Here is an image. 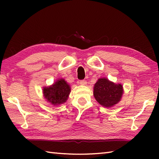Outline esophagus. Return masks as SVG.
Returning <instances> with one entry per match:
<instances>
[{"label": "esophagus", "instance_id": "obj_1", "mask_svg": "<svg viewBox=\"0 0 159 159\" xmlns=\"http://www.w3.org/2000/svg\"><path fill=\"white\" fill-rule=\"evenodd\" d=\"M80 85H87V81L85 80H80Z\"/></svg>", "mask_w": 159, "mask_h": 159}]
</instances>
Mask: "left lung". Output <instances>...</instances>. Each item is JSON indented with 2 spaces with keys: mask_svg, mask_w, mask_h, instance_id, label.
I'll use <instances>...</instances> for the list:
<instances>
[{
  "mask_svg": "<svg viewBox=\"0 0 159 159\" xmlns=\"http://www.w3.org/2000/svg\"><path fill=\"white\" fill-rule=\"evenodd\" d=\"M123 94L122 85L115 84L107 79H99L94 85L93 96L97 102L105 107L116 104Z\"/></svg>",
  "mask_w": 159,
  "mask_h": 159,
  "instance_id": "1",
  "label": "left lung"
}]
</instances>
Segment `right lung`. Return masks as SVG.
<instances>
[{
    "mask_svg": "<svg viewBox=\"0 0 159 159\" xmlns=\"http://www.w3.org/2000/svg\"><path fill=\"white\" fill-rule=\"evenodd\" d=\"M46 99L53 105H59L66 102L70 93V87L63 79L58 80L48 87L43 89Z\"/></svg>",
    "mask_w": 159,
    "mask_h": 159,
    "instance_id": "1",
    "label": "right lung"
}]
</instances>
